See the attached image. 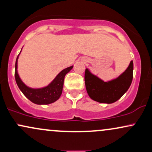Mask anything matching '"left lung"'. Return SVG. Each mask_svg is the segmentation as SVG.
I'll use <instances>...</instances> for the list:
<instances>
[{"label": "left lung", "mask_w": 152, "mask_h": 152, "mask_svg": "<svg viewBox=\"0 0 152 152\" xmlns=\"http://www.w3.org/2000/svg\"><path fill=\"white\" fill-rule=\"evenodd\" d=\"M133 61L121 75L116 79L104 82L86 69L85 85L90 98L96 102L112 104L124 95L132 84L133 79Z\"/></svg>", "instance_id": "1"}]
</instances>
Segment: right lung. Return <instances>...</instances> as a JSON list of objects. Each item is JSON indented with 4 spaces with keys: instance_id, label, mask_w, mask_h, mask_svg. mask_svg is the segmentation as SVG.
I'll return each mask as SVG.
<instances>
[{
    "instance_id": "right-lung-1",
    "label": "right lung",
    "mask_w": 152,
    "mask_h": 152,
    "mask_svg": "<svg viewBox=\"0 0 152 152\" xmlns=\"http://www.w3.org/2000/svg\"><path fill=\"white\" fill-rule=\"evenodd\" d=\"M18 58H16L15 65V78L18 88L27 99L36 104H49L55 102L60 98L62 94L63 86H64V77L66 74L73 69V66L68 67L61 71L56 77L49 85L41 88H31L26 86L19 77L17 66H18Z\"/></svg>"
}]
</instances>
